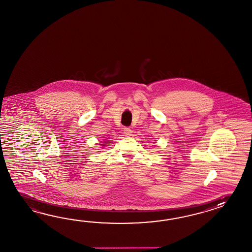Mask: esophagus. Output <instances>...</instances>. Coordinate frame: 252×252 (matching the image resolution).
I'll list each match as a JSON object with an SVG mask.
<instances>
[{
    "label": "esophagus",
    "instance_id": "1",
    "mask_svg": "<svg viewBox=\"0 0 252 252\" xmlns=\"http://www.w3.org/2000/svg\"><path fill=\"white\" fill-rule=\"evenodd\" d=\"M123 131H124L125 135H126V136H128V137L130 136V135H131V132H132V130L129 129V128H128V127H125V128L123 129Z\"/></svg>",
    "mask_w": 252,
    "mask_h": 252
}]
</instances>
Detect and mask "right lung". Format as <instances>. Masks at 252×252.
Listing matches in <instances>:
<instances>
[{"instance_id": "add662e5", "label": "right lung", "mask_w": 252, "mask_h": 252, "mask_svg": "<svg viewBox=\"0 0 252 252\" xmlns=\"http://www.w3.org/2000/svg\"><path fill=\"white\" fill-rule=\"evenodd\" d=\"M102 145H104V144H102ZM104 146H105V145H104Z\"/></svg>"}]
</instances>
